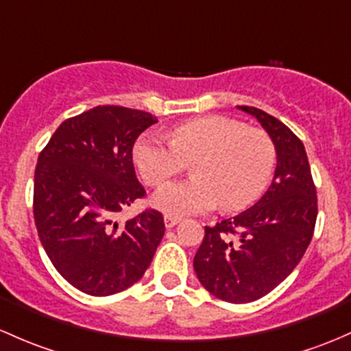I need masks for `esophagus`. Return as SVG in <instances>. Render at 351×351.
<instances>
[{
  "instance_id": "esophagus-1",
  "label": "esophagus",
  "mask_w": 351,
  "mask_h": 351,
  "mask_svg": "<svg viewBox=\"0 0 351 351\" xmlns=\"http://www.w3.org/2000/svg\"><path fill=\"white\" fill-rule=\"evenodd\" d=\"M180 222V219L178 217H171V215H165V225H166V228H171V227H175L176 223Z\"/></svg>"
}]
</instances>
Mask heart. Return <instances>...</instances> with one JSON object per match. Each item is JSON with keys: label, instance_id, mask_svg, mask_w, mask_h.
Returning <instances> with one entry per match:
<instances>
[{"label": "heart", "instance_id": "heart-1", "mask_svg": "<svg viewBox=\"0 0 351 351\" xmlns=\"http://www.w3.org/2000/svg\"><path fill=\"white\" fill-rule=\"evenodd\" d=\"M191 164L193 178L161 186L151 205L171 217L245 208L263 193L272 175L276 149L263 129L237 119L206 116L175 128L169 139L146 134L136 143L134 161L147 185H161Z\"/></svg>", "mask_w": 351, "mask_h": 351}]
</instances>
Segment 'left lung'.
<instances>
[{
    "label": "left lung",
    "instance_id": "8db88e82",
    "mask_svg": "<svg viewBox=\"0 0 351 351\" xmlns=\"http://www.w3.org/2000/svg\"><path fill=\"white\" fill-rule=\"evenodd\" d=\"M278 154L274 178L256 205L205 227L193 259L198 281L227 302H250L271 293L300 264L315 232L318 198L304 145L286 124L250 106Z\"/></svg>",
    "mask_w": 351,
    "mask_h": 351
}]
</instances>
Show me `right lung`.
Masks as SVG:
<instances>
[{"mask_svg":"<svg viewBox=\"0 0 351 351\" xmlns=\"http://www.w3.org/2000/svg\"><path fill=\"white\" fill-rule=\"evenodd\" d=\"M154 123L145 110L97 106L65 119L38 156L33 217L40 242L62 278L90 296L138 282L165 235L163 215L154 208L114 222L146 195L132 146Z\"/></svg>","mask_w":351,"mask_h":351,"instance_id":"1","label":"right lung"}]
</instances>
